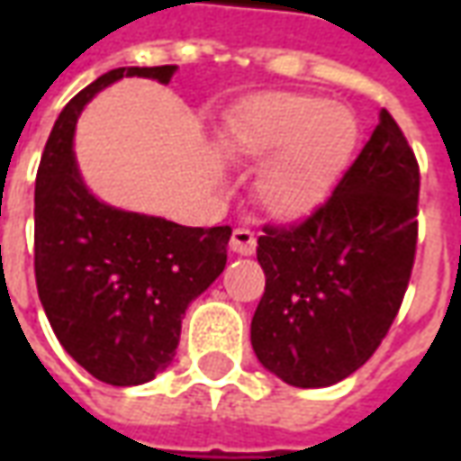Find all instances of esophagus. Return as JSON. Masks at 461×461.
Wrapping results in <instances>:
<instances>
[{
    "label": "esophagus",
    "mask_w": 461,
    "mask_h": 461,
    "mask_svg": "<svg viewBox=\"0 0 461 461\" xmlns=\"http://www.w3.org/2000/svg\"><path fill=\"white\" fill-rule=\"evenodd\" d=\"M230 249L237 251V254H244V257H249L257 251V234L251 230V220L244 221L241 227L231 231V240H230Z\"/></svg>",
    "instance_id": "1"
}]
</instances>
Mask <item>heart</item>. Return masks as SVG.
<instances>
[{
	"mask_svg": "<svg viewBox=\"0 0 461 461\" xmlns=\"http://www.w3.org/2000/svg\"><path fill=\"white\" fill-rule=\"evenodd\" d=\"M357 138L350 108L309 94L249 98L224 131L231 155L269 160L259 177V200L281 220H299L329 197L353 160Z\"/></svg>",
	"mask_w": 461,
	"mask_h": 461,
	"instance_id": "obj_1",
	"label": "heart"
}]
</instances>
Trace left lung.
<instances>
[{
	"mask_svg": "<svg viewBox=\"0 0 461 461\" xmlns=\"http://www.w3.org/2000/svg\"><path fill=\"white\" fill-rule=\"evenodd\" d=\"M417 197L415 152L380 111L329 200L306 220L264 224L267 286L251 319L261 366L294 387H329L375 353L415 264Z\"/></svg>",
	"mask_w": 461,
	"mask_h": 461,
	"instance_id": "1",
	"label": "left lung"
}]
</instances>
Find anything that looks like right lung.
<instances>
[{
  "label": "right lung",
  "instance_id": "right-lung-1",
  "mask_svg": "<svg viewBox=\"0 0 461 461\" xmlns=\"http://www.w3.org/2000/svg\"><path fill=\"white\" fill-rule=\"evenodd\" d=\"M175 66L113 68L54 122L34 190V274L59 343L108 385L148 383L170 366L182 316L227 264L231 227H182L115 210L86 190L74 160L84 105L122 76L167 84Z\"/></svg>",
  "mask_w": 461,
  "mask_h": 461
}]
</instances>
